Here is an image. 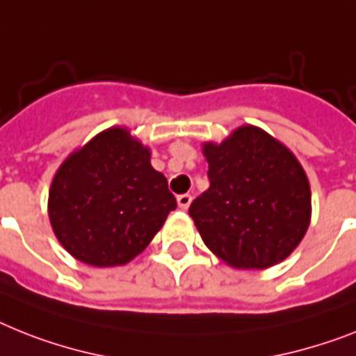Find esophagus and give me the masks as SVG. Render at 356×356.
I'll return each instance as SVG.
<instances>
[{"instance_id": "1", "label": "esophagus", "mask_w": 356, "mask_h": 356, "mask_svg": "<svg viewBox=\"0 0 356 356\" xmlns=\"http://www.w3.org/2000/svg\"><path fill=\"white\" fill-rule=\"evenodd\" d=\"M191 200H193V196L191 195H180L178 198H176V202H178V207H180V209L187 211L191 205Z\"/></svg>"}]
</instances>
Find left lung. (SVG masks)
Masks as SVG:
<instances>
[{
	"label": "left lung",
	"mask_w": 356,
	"mask_h": 356,
	"mask_svg": "<svg viewBox=\"0 0 356 356\" xmlns=\"http://www.w3.org/2000/svg\"><path fill=\"white\" fill-rule=\"evenodd\" d=\"M209 189L191 204L202 240L238 269H267L302 242L311 220V189L284 143L243 125L222 143H204Z\"/></svg>",
	"instance_id": "8db88e82"
}]
</instances>
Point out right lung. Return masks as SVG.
<instances>
[{
	"label": "right lung",
	"mask_w": 356,
	"mask_h": 356,
	"mask_svg": "<svg viewBox=\"0 0 356 356\" xmlns=\"http://www.w3.org/2000/svg\"><path fill=\"white\" fill-rule=\"evenodd\" d=\"M176 209L151 149L125 127L99 132L60 165L49 218L67 251L94 267L123 266L151 243Z\"/></svg>",
	"instance_id": "obj_1"
}]
</instances>
